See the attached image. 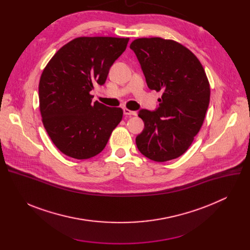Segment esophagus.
Wrapping results in <instances>:
<instances>
[{
  "label": "esophagus",
  "instance_id": "obj_1",
  "mask_svg": "<svg viewBox=\"0 0 250 250\" xmlns=\"http://www.w3.org/2000/svg\"><path fill=\"white\" fill-rule=\"evenodd\" d=\"M124 114L125 115V116H136V113L135 112H133V111H130V110H128V109H124Z\"/></svg>",
  "mask_w": 250,
  "mask_h": 250
}]
</instances>
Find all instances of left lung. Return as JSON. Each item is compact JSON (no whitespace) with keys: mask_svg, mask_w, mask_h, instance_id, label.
I'll use <instances>...</instances> for the list:
<instances>
[{"mask_svg":"<svg viewBox=\"0 0 250 250\" xmlns=\"http://www.w3.org/2000/svg\"><path fill=\"white\" fill-rule=\"evenodd\" d=\"M146 84L161 91L154 112L140 110L145 128L135 138L146 157L165 162L185 153L200 131L209 103V83L197 56L181 43L142 38L130 43Z\"/></svg>","mask_w":250,"mask_h":250,"instance_id":"8db88e82","label":"left lung"}]
</instances>
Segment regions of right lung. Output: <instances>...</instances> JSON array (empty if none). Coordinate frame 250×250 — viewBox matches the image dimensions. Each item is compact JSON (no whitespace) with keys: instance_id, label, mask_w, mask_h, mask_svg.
<instances>
[{"instance_id":"add662e5","label":"right lung","mask_w":250,"mask_h":250,"mask_svg":"<svg viewBox=\"0 0 250 250\" xmlns=\"http://www.w3.org/2000/svg\"><path fill=\"white\" fill-rule=\"evenodd\" d=\"M128 41L77 38L63 45L43 69L39 86L42 123L65 155L75 159L96 156L121 123L123 110L92 103L91 91L96 84H104Z\"/></svg>"}]
</instances>
